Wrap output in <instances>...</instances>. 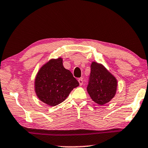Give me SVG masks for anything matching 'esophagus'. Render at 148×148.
<instances>
[{"instance_id":"34e87169","label":"esophagus","mask_w":148,"mask_h":148,"mask_svg":"<svg viewBox=\"0 0 148 148\" xmlns=\"http://www.w3.org/2000/svg\"><path fill=\"white\" fill-rule=\"evenodd\" d=\"M78 82L79 84V86H82V84H83V79H82V78H79L78 79Z\"/></svg>"}]
</instances>
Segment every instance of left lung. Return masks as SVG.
<instances>
[{
    "label": "left lung",
    "mask_w": 148,
    "mask_h": 148,
    "mask_svg": "<svg viewBox=\"0 0 148 148\" xmlns=\"http://www.w3.org/2000/svg\"><path fill=\"white\" fill-rule=\"evenodd\" d=\"M117 81L115 77L96 62L91 64V73L87 91L93 101L99 105L109 102L115 95Z\"/></svg>",
    "instance_id": "obj_1"
}]
</instances>
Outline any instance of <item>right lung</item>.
<instances>
[{
  "label": "right lung",
  "instance_id": "1",
  "mask_svg": "<svg viewBox=\"0 0 148 148\" xmlns=\"http://www.w3.org/2000/svg\"><path fill=\"white\" fill-rule=\"evenodd\" d=\"M79 86L70 70L64 69L62 58L51 59L42 66L35 79V91L41 101L56 106L64 101Z\"/></svg>",
  "mask_w": 148,
  "mask_h": 148
}]
</instances>
